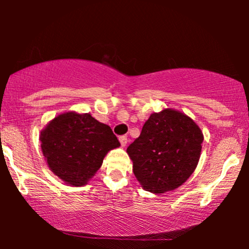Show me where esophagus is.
I'll return each instance as SVG.
<instances>
[{
    "instance_id": "obj_1",
    "label": "esophagus",
    "mask_w": 249,
    "mask_h": 249,
    "mask_svg": "<svg viewBox=\"0 0 249 249\" xmlns=\"http://www.w3.org/2000/svg\"><path fill=\"white\" fill-rule=\"evenodd\" d=\"M119 142H121L122 146L124 147L125 145L127 144V138H126V137H125V136H121V137H119Z\"/></svg>"
}]
</instances>
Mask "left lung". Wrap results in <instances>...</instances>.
<instances>
[{"label":"left lung","mask_w":249,"mask_h":249,"mask_svg":"<svg viewBox=\"0 0 249 249\" xmlns=\"http://www.w3.org/2000/svg\"><path fill=\"white\" fill-rule=\"evenodd\" d=\"M204 134L191 117L173 108L153 112L127 147L133 173L145 191H174L192 176Z\"/></svg>","instance_id":"obj_1"}]
</instances>
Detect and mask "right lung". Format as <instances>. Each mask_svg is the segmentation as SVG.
<instances>
[{
  "mask_svg": "<svg viewBox=\"0 0 249 249\" xmlns=\"http://www.w3.org/2000/svg\"><path fill=\"white\" fill-rule=\"evenodd\" d=\"M39 141L51 172L71 186L87 185L108 151L121 146L108 125L76 111L56 116L41 131Z\"/></svg>",
  "mask_w": 249,
  "mask_h": 249,
  "instance_id": "1",
  "label": "right lung"
}]
</instances>
